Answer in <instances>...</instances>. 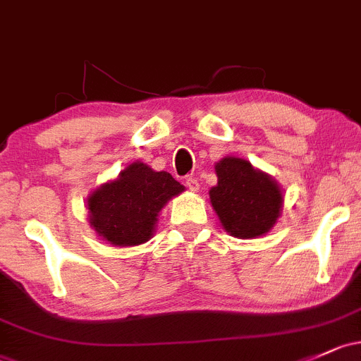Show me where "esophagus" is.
<instances>
[{
	"mask_svg": "<svg viewBox=\"0 0 361 361\" xmlns=\"http://www.w3.org/2000/svg\"><path fill=\"white\" fill-rule=\"evenodd\" d=\"M185 185H187V188L190 192H197V190H199V187H200L199 180H197L195 176H188L187 180H185Z\"/></svg>",
	"mask_w": 361,
	"mask_h": 361,
	"instance_id": "34e87169",
	"label": "esophagus"
}]
</instances>
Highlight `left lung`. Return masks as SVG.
I'll return each instance as SVG.
<instances>
[{
  "mask_svg": "<svg viewBox=\"0 0 361 361\" xmlns=\"http://www.w3.org/2000/svg\"><path fill=\"white\" fill-rule=\"evenodd\" d=\"M214 169L218 185L209 190V199L223 228L237 238L268 233L282 212L279 183L245 159L225 157Z\"/></svg>",
  "mask_w": 361,
  "mask_h": 361,
  "instance_id": "1",
  "label": "left lung"
}]
</instances>
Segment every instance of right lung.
<instances>
[{
    "instance_id": "1",
    "label": "right lung",
    "mask_w": 361,
    "mask_h": 361,
    "mask_svg": "<svg viewBox=\"0 0 361 361\" xmlns=\"http://www.w3.org/2000/svg\"><path fill=\"white\" fill-rule=\"evenodd\" d=\"M183 190L166 171L133 162L88 197L90 225L98 237L117 247L140 245L154 237L162 207Z\"/></svg>"
}]
</instances>
